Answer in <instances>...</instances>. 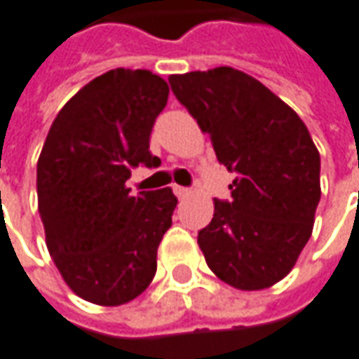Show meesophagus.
Returning a JSON list of instances; mask_svg holds the SVG:
<instances>
[{
  "label": "esophagus",
  "mask_w": 359,
  "mask_h": 359,
  "mask_svg": "<svg viewBox=\"0 0 359 359\" xmlns=\"http://www.w3.org/2000/svg\"><path fill=\"white\" fill-rule=\"evenodd\" d=\"M174 194L177 197H187L191 194V189L189 187H182V185H174Z\"/></svg>",
  "instance_id": "esophagus-1"
}]
</instances>
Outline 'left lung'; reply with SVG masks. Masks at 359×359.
I'll use <instances>...</instances> for the list:
<instances>
[{
    "mask_svg": "<svg viewBox=\"0 0 359 359\" xmlns=\"http://www.w3.org/2000/svg\"><path fill=\"white\" fill-rule=\"evenodd\" d=\"M175 98L237 177L215 199L197 243L208 266L239 290L283 280L309 243L320 201V154L297 112L251 74L217 67L172 74Z\"/></svg>",
    "mask_w": 359,
    "mask_h": 359,
    "instance_id": "left-lung-1",
    "label": "left lung"
}]
</instances>
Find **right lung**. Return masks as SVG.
Listing matches in <instances>:
<instances>
[{
  "label": "right lung",
  "mask_w": 359,
  "mask_h": 359,
  "mask_svg": "<svg viewBox=\"0 0 359 359\" xmlns=\"http://www.w3.org/2000/svg\"><path fill=\"white\" fill-rule=\"evenodd\" d=\"M170 88L150 71L114 69L61 108L37 162L50 259L76 297L126 304L148 288L177 199L170 187L130 194L132 168H158L150 134Z\"/></svg>",
  "instance_id": "obj_1"
}]
</instances>
